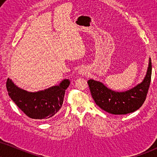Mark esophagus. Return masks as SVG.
Wrapping results in <instances>:
<instances>
[{
    "label": "esophagus",
    "mask_w": 157,
    "mask_h": 157,
    "mask_svg": "<svg viewBox=\"0 0 157 157\" xmlns=\"http://www.w3.org/2000/svg\"><path fill=\"white\" fill-rule=\"evenodd\" d=\"M78 73H79V74H81V75H84V74H86V71L84 68L82 67L81 69H79Z\"/></svg>",
    "instance_id": "34e87169"
}]
</instances>
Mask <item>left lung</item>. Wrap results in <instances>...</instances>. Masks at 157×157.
<instances>
[{
    "mask_svg": "<svg viewBox=\"0 0 157 157\" xmlns=\"http://www.w3.org/2000/svg\"><path fill=\"white\" fill-rule=\"evenodd\" d=\"M151 71V60L149 59V65L144 80L126 92H114L108 89L101 82L93 79L89 80L87 83L97 105L109 113L125 115L137 111L144 104L149 89Z\"/></svg>",
    "mask_w": 157,
    "mask_h": 157,
    "instance_id": "1",
    "label": "left lung"
}]
</instances>
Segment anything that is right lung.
<instances>
[{
  "label": "right lung",
  "instance_id": "add662e5",
  "mask_svg": "<svg viewBox=\"0 0 157 157\" xmlns=\"http://www.w3.org/2000/svg\"><path fill=\"white\" fill-rule=\"evenodd\" d=\"M69 84L68 79H65L57 86L37 92H30L17 87L8 78L6 89L11 100L25 115L33 119H47L61 108L65 90Z\"/></svg>",
  "mask_w": 157,
  "mask_h": 157
}]
</instances>
